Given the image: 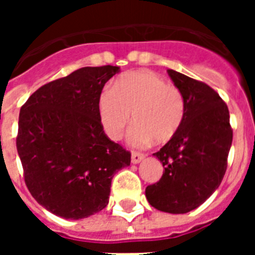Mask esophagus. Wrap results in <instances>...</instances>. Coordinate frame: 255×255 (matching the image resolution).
<instances>
[{"label":"esophagus","mask_w":255,"mask_h":255,"mask_svg":"<svg viewBox=\"0 0 255 255\" xmlns=\"http://www.w3.org/2000/svg\"><path fill=\"white\" fill-rule=\"evenodd\" d=\"M144 159V154L143 153H139V152H132L131 154V162L132 163H139Z\"/></svg>","instance_id":"obj_1"}]
</instances>
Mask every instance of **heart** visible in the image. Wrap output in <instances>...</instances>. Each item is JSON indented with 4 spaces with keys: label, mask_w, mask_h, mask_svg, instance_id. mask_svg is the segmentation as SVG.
<instances>
[{
    "label": "heart",
    "mask_w": 255,
    "mask_h": 255,
    "mask_svg": "<svg viewBox=\"0 0 255 255\" xmlns=\"http://www.w3.org/2000/svg\"><path fill=\"white\" fill-rule=\"evenodd\" d=\"M186 103L181 91L150 71L130 73L108 85L98 98V116L106 135L119 140L132 120L129 140L141 147L167 143L181 129Z\"/></svg>",
    "instance_id": "1"
}]
</instances>
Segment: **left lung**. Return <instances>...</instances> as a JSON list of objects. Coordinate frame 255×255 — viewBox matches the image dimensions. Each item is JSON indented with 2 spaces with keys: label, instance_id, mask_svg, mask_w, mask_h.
<instances>
[{
  "label": "left lung",
  "instance_id": "left-lung-1",
  "mask_svg": "<svg viewBox=\"0 0 255 255\" xmlns=\"http://www.w3.org/2000/svg\"><path fill=\"white\" fill-rule=\"evenodd\" d=\"M167 73L185 98V119L175 138L153 153L164 171L159 181L147 186L145 197L155 209L180 215L198 208L220 186L233 129L217 92L175 70Z\"/></svg>",
  "mask_w": 255,
  "mask_h": 255
}]
</instances>
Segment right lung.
<instances>
[{"label": "right lung", "mask_w": 255, "mask_h": 255, "mask_svg": "<svg viewBox=\"0 0 255 255\" xmlns=\"http://www.w3.org/2000/svg\"><path fill=\"white\" fill-rule=\"evenodd\" d=\"M119 66L82 67L44 84L20 108L16 148L30 194L58 217L80 220L108 204L115 172L131 154L108 139L98 98Z\"/></svg>", "instance_id": "obj_1"}]
</instances>
